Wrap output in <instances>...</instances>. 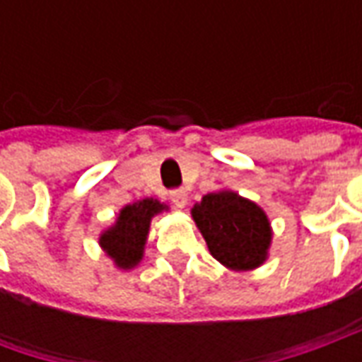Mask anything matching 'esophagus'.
<instances>
[{"instance_id": "obj_1", "label": "esophagus", "mask_w": 362, "mask_h": 362, "mask_svg": "<svg viewBox=\"0 0 362 362\" xmlns=\"http://www.w3.org/2000/svg\"><path fill=\"white\" fill-rule=\"evenodd\" d=\"M170 199L174 202V205L184 207L186 202H188V196H186V192H184V189H173V192H170Z\"/></svg>"}]
</instances>
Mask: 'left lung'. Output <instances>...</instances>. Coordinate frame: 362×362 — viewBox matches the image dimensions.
Segmentation results:
<instances>
[{"mask_svg": "<svg viewBox=\"0 0 362 362\" xmlns=\"http://www.w3.org/2000/svg\"><path fill=\"white\" fill-rule=\"evenodd\" d=\"M192 215L211 256L223 266L244 272L264 264L272 228L258 205L235 192H215L194 205Z\"/></svg>", "mask_w": 362, "mask_h": 362, "instance_id": "8db88e82", "label": "left lung"}]
</instances>
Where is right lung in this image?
Listing matches in <instances>:
<instances>
[{"instance_id":"add662e5","label":"right lung","mask_w":362,"mask_h":362,"mask_svg":"<svg viewBox=\"0 0 362 362\" xmlns=\"http://www.w3.org/2000/svg\"><path fill=\"white\" fill-rule=\"evenodd\" d=\"M163 209H166L165 205L147 197L134 205H126L119 211L116 225L100 236L103 248L108 252L110 258H114L116 266L129 269L141 259L151 217Z\"/></svg>"}]
</instances>
